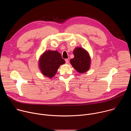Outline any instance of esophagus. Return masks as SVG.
Returning <instances> with one entry per match:
<instances>
[{
    "mask_svg": "<svg viewBox=\"0 0 131 131\" xmlns=\"http://www.w3.org/2000/svg\"><path fill=\"white\" fill-rule=\"evenodd\" d=\"M65 62L66 64H68L69 63V60L68 59H65Z\"/></svg>",
    "mask_w": 131,
    "mask_h": 131,
    "instance_id": "esophagus-1",
    "label": "esophagus"
}]
</instances>
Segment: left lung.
I'll use <instances>...</instances> for the list:
<instances>
[{
  "mask_svg": "<svg viewBox=\"0 0 131 131\" xmlns=\"http://www.w3.org/2000/svg\"><path fill=\"white\" fill-rule=\"evenodd\" d=\"M74 58L70 63L78 72L83 73L87 71L90 67L91 59L88 52L84 49L78 47L74 50Z\"/></svg>",
  "mask_w": 131,
  "mask_h": 131,
  "instance_id": "obj_1",
  "label": "left lung"
}]
</instances>
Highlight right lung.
I'll return each instance as SVG.
<instances>
[{"instance_id":"obj_1","label":"right lung","mask_w":131,"mask_h":131,"mask_svg":"<svg viewBox=\"0 0 131 131\" xmlns=\"http://www.w3.org/2000/svg\"><path fill=\"white\" fill-rule=\"evenodd\" d=\"M65 63L61 54L57 51L49 50L41 56L39 61L40 70L43 75L51 78L57 72L60 66Z\"/></svg>"}]
</instances>
